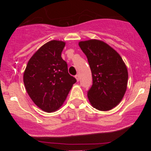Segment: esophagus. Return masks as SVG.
Returning a JSON list of instances; mask_svg holds the SVG:
<instances>
[{
  "instance_id": "esophagus-1",
  "label": "esophagus",
  "mask_w": 151,
  "mask_h": 151,
  "mask_svg": "<svg viewBox=\"0 0 151 151\" xmlns=\"http://www.w3.org/2000/svg\"><path fill=\"white\" fill-rule=\"evenodd\" d=\"M75 78H76V79H77V81H79V74H76Z\"/></svg>"
}]
</instances>
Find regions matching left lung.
Returning <instances> with one entry per match:
<instances>
[{
  "mask_svg": "<svg viewBox=\"0 0 151 151\" xmlns=\"http://www.w3.org/2000/svg\"><path fill=\"white\" fill-rule=\"evenodd\" d=\"M79 45L92 74V86L87 91L90 103L98 110H111L120 103L126 91L129 76L125 63L116 51L102 41L90 40Z\"/></svg>",
  "mask_w": 151,
  "mask_h": 151,
  "instance_id": "8db88e82",
  "label": "left lung"
}]
</instances>
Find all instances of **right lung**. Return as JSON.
Listing matches in <instances>:
<instances>
[{
  "instance_id": "obj_1",
  "label": "right lung",
  "mask_w": 151,
  "mask_h": 151,
  "mask_svg": "<svg viewBox=\"0 0 151 151\" xmlns=\"http://www.w3.org/2000/svg\"><path fill=\"white\" fill-rule=\"evenodd\" d=\"M65 43L52 40L41 47L29 60L23 81L31 99L46 112L58 109L77 79L68 73L61 54Z\"/></svg>"
}]
</instances>
